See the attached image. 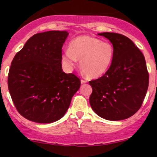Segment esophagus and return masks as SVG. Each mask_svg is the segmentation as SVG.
<instances>
[{"label": "esophagus", "instance_id": "obj_1", "mask_svg": "<svg viewBox=\"0 0 157 157\" xmlns=\"http://www.w3.org/2000/svg\"><path fill=\"white\" fill-rule=\"evenodd\" d=\"M80 82H81V84H83V83H86L87 81H86V80H80Z\"/></svg>", "mask_w": 157, "mask_h": 157}]
</instances>
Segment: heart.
<instances>
[{
	"mask_svg": "<svg viewBox=\"0 0 157 157\" xmlns=\"http://www.w3.org/2000/svg\"><path fill=\"white\" fill-rule=\"evenodd\" d=\"M113 57L112 44L86 35L73 39L69 49L61 55L63 63L68 69L73 68L77 60H80V68L90 78H98L105 74L112 64Z\"/></svg>",
	"mask_w": 157,
	"mask_h": 157,
	"instance_id": "obj_1",
	"label": "heart"
}]
</instances>
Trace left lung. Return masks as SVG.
<instances>
[{
    "label": "left lung",
    "instance_id": "obj_1",
    "mask_svg": "<svg viewBox=\"0 0 157 157\" xmlns=\"http://www.w3.org/2000/svg\"><path fill=\"white\" fill-rule=\"evenodd\" d=\"M114 48L112 64L99 78L89 82L93 89L90 104L95 113L109 121L126 119L141 106L148 89L149 74L142 52L126 36L99 33Z\"/></svg>",
    "mask_w": 157,
    "mask_h": 157
}]
</instances>
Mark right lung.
I'll return each mask as SVG.
<instances>
[{"mask_svg":"<svg viewBox=\"0 0 157 157\" xmlns=\"http://www.w3.org/2000/svg\"><path fill=\"white\" fill-rule=\"evenodd\" d=\"M68 34L58 30L37 33L11 62L9 92L19 113L29 121L48 124L61 119L80 89V79L61 67V49Z\"/></svg>","mask_w":157,"mask_h":157,"instance_id":"1","label":"right lung"}]
</instances>
